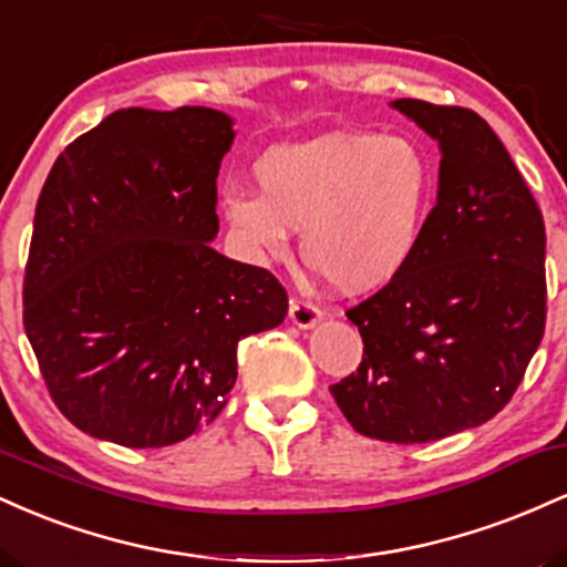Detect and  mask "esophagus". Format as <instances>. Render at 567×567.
<instances>
[{
  "mask_svg": "<svg viewBox=\"0 0 567 567\" xmlns=\"http://www.w3.org/2000/svg\"><path fill=\"white\" fill-rule=\"evenodd\" d=\"M290 322L296 324V328L309 330V328H315V324L322 322V311L317 309L315 303L301 301V298H292V301H290Z\"/></svg>",
  "mask_w": 567,
  "mask_h": 567,
  "instance_id": "1",
  "label": "esophagus"
}]
</instances>
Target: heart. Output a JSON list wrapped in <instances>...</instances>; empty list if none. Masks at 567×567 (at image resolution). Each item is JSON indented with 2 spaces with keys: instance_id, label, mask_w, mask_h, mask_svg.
I'll list each match as a JSON object with an SVG mask.
<instances>
[{
  "instance_id": "heart-1",
  "label": "heart",
  "mask_w": 567,
  "mask_h": 567,
  "mask_svg": "<svg viewBox=\"0 0 567 567\" xmlns=\"http://www.w3.org/2000/svg\"><path fill=\"white\" fill-rule=\"evenodd\" d=\"M261 194L229 192L224 213L252 261L288 252L343 296H362L402 275L421 243L434 192L432 154L405 135L322 133L277 143L256 162Z\"/></svg>"
}]
</instances>
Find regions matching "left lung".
<instances>
[{
    "instance_id": "obj_1",
    "label": "left lung",
    "mask_w": 567,
    "mask_h": 567,
    "mask_svg": "<svg viewBox=\"0 0 567 567\" xmlns=\"http://www.w3.org/2000/svg\"><path fill=\"white\" fill-rule=\"evenodd\" d=\"M392 109L437 141V205L402 275L347 311L365 354L330 394L365 437L415 445L512 400L544 336L546 231L483 116L415 97Z\"/></svg>"
}]
</instances>
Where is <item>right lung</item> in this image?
<instances>
[{
    "instance_id": "add662e5",
    "label": "right lung",
    "mask_w": 567,
    "mask_h": 567,
    "mask_svg": "<svg viewBox=\"0 0 567 567\" xmlns=\"http://www.w3.org/2000/svg\"><path fill=\"white\" fill-rule=\"evenodd\" d=\"M234 135L216 109H120L44 181L23 324L58 410L90 437H192L229 400L239 341L288 315L269 271L210 245Z\"/></svg>"
}]
</instances>
